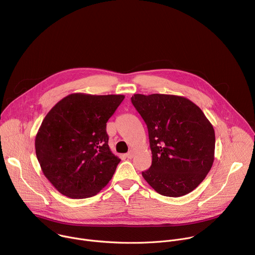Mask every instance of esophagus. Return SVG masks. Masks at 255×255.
<instances>
[{"label":"esophagus","mask_w":255,"mask_h":255,"mask_svg":"<svg viewBox=\"0 0 255 255\" xmlns=\"http://www.w3.org/2000/svg\"><path fill=\"white\" fill-rule=\"evenodd\" d=\"M133 156H134V153H133V151H130V152H128V153L126 154V157H127L128 159H131Z\"/></svg>","instance_id":"1"}]
</instances>
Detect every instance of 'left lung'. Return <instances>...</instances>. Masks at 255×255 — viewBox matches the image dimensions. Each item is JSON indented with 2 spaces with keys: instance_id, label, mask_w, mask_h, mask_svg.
Segmentation results:
<instances>
[{
  "instance_id": "left-lung-1",
  "label": "left lung",
  "mask_w": 255,
  "mask_h": 255,
  "mask_svg": "<svg viewBox=\"0 0 255 255\" xmlns=\"http://www.w3.org/2000/svg\"><path fill=\"white\" fill-rule=\"evenodd\" d=\"M147 125L152 164L142 172L160 195L181 197L209 173L215 154V131L201 109L189 99L164 94L131 98Z\"/></svg>"
}]
</instances>
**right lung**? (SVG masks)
<instances>
[{
    "instance_id": "obj_1",
    "label": "right lung",
    "mask_w": 255,
    "mask_h": 255,
    "mask_svg": "<svg viewBox=\"0 0 255 255\" xmlns=\"http://www.w3.org/2000/svg\"><path fill=\"white\" fill-rule=\"evenodd\" d=\"M124 95L70 94L43 119L35 151L45 177L62 195L86 199L107 186L120 158L109 147L107 122Z\"/></svg>"
}]
</instances>
